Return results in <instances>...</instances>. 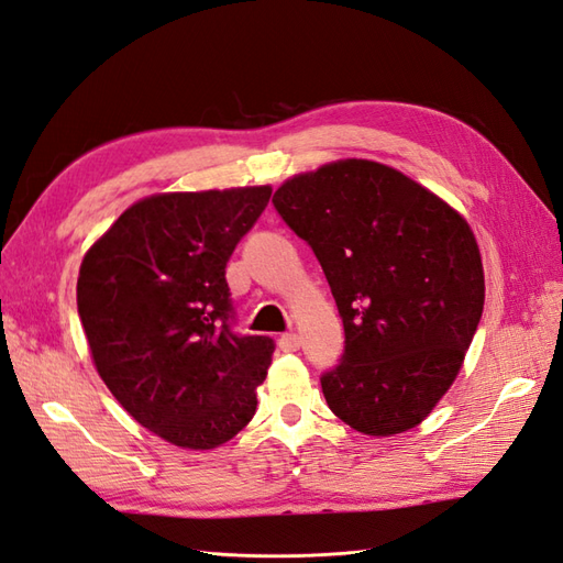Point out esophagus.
Listing matches in <instances>:
<instances>
[{
	"label": "esophagus",
	"mask_w": 563,
	"mask_h": 563,
	"mask_svg": "<svg viewBox=\"0 0 563 563\" xmlns=\"http://www.w3.org/2000/svg\"><path fill=\"white\" fill-rule=\"evenodd\" d=\"M278 344H280L283 352H297L301 340H299L297 333H285V335L278 340Z\"/></svg>",
	"instance_id": "obj_1"
}]
</instances>
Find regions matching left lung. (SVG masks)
<instances>
[{"label":"left lung","instance_id":"8db88e82","mask_svg":"<svg viewBox=\"0 0 563 563\" xmlns=\"http://www.w3.org/2000/svg\"><path fill=\"white\" fill-rule=\"evenodd\" d=\"M273 205L311 244L342 316V362L321 378L330 411L373 438L416 428L456 380L483 316L468 221L371 158L297 173Z\"/></svg>","mask_w":563,"mask_h":563}]
</instances>
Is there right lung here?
Masks as SVG:
<instances>
[{"instance_id": "1", "label": "right lung", "mask_w": 563, "mask_h": 563, "mask_svg": "<svg viewBox=\"0 0 563 563\" xmlns=\"http://www.w3.org/2000/svg\"><path fill=\"white\" fill-rule=\"evenodd\" d=\"M271 185L158 192L85 252L78 313L99 378L133 419L183 450H213L252 421L276 344L230 333L225 264Z\"/></svg>"}]
</instances>
